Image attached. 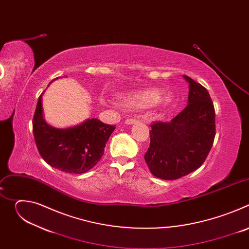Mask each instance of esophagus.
Listing matches in <instances>:
<instances>
[{
  "label": "esophagus",
  "instance_id": "34e87169",
  "mask_svg": "<svg viewBox=\"0 0 249 249\" xmlns=\"http://www.w3.org/2000/svg\"><path fill=\"white\" fill-rule=\"evenodd\" d=\"M138 122H139L138 119H136V118H130V119H127V120L125 121V124H126V125H133V124H136V123H138Z\"/></svg>",
  "mask_w": 249,
  "mask_h": 249
}]
</instances>
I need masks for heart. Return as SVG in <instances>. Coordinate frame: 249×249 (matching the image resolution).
Segmentation results:
<instances>
[{"mask_svg":"<svg viewBox=\"0 0 249 249\" xmlns=\"http://www.w3.org/2000/svg\"><path fill=\"white\" fill-rule=\"evenodd\" d=\"M162 92L160 89H147L142 90L133 93L123 94L120 97V104L125 108L129 109H139V108H146L150 106L159 105L166 107L168 106L172 98L169 95L162 96Z\"/></svg>","mask_w":249,"mask_h":249,"instance_id":"obj_1","label":"heart"}]
</instances>
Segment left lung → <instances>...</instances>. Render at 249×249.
I'll return each mask as SVG.
<instances>
[{
    "label": "left lung",
    "instance_id": "1",
    "mask_svg": "<svg viewBox=\"0 0 249 249\" xmlns=\"http://www.w3.org/2000/svg\"><path fill=\"white\" fill-rule=\"evenodd\" d=\"M186 107L169 122L151 125V143L145 160L158 178L178 179L205 161L216 135L215 108L208 90L188 76Z\"/></svg>",
    "mask_w": 249,
    "mask_h": 249
}]
</instances>
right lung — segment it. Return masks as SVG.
<instances>
[{"label":"right lung","instance_id":"right-lung-1","mask_svg":"<svg viewBox=\"0 0 249 249\" xmlns=\"http://www.w3.org/2000/svg\"><path fill=\"white\" fill-rule=\"evenodd\" d=\"M43 93L38 98L32 120L33 136L40 156L49 165L61 171L76 174L89 171L103 156L115 126L91 118L73 127H52L44 119Z\"/></svg>","mask_w":249,"mask_h":249}]
</instances>
